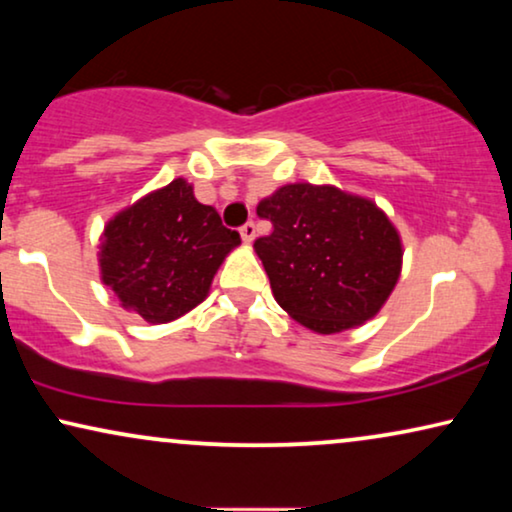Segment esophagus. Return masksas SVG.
Segmentation results:
<instances>
[{"instance_id": "obj_1", "label": "esophagus", "mask_w": 512, "mask_h": 512, "mask_svg": "<svg viewBox=\"0 0 512 512\" xmlns=\"http://www.w3.org/2000/svg\"><path fill=\"white\" fill-rule=\"evenodd\" d=\"M240 235H242V240L244 242H247V244H251V242H254L256 240V226H254V223H244V226L240 228Z\"/></svg>"}]
</instances>
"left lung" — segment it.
I'll list each match as a JSON object with an SVG mask.
<instances>
[{
    "label": "left lung",
    "instance_id": "8db88e82",
    "mask_svg": "<svg viewBox=\"0 0 512 512\" xmlns=\"http://www.w3.org/2000/svg\"><path fill=\"white\" fill-rule=\"evenodd\" d=\"M272 233L254 251L279 307L319 335L373 319L401 277L398 228L370 198L333 184H284L258 202Z\"/></svg>",
    "mask_w": 512,
    "mask_h": 512
}]
</instances>
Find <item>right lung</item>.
I'll return each instance as SVG.
<instances>
[{"instance_id":"add662e5","label":"right lung","mask_w":512,"mask_h":512,"mask_svg":"<svg viewBox=\"0 0 512 512\" xmlns=\"http://www.w3.org/2000/svg\"><path fill=\"white\" fill-rule=\"evenodd\" d=\"M214 207L184 177L116 212L100 235V279L123 310L170 324L209 296L226 256L240 247Z\"/></svg>"}]
</instances>
